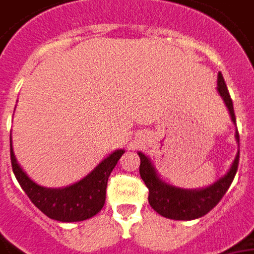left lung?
<instances>
[{"mask_svg":"<svg viewBox=\"0 0 254 254\" xmlns=\"http://www.w3.org/2000/svg\"><path fill=\"white\" fill-rule=\"evenodd\" d=\"M217 92L223 98L224 104L230 112L232 123L237 126L232 99L221 73H218L217 77ZM235 139L239 146L238 130L235 132ZM138 156L141 159L139 174L149 190V196H148L149 204L160 216L171 220H195L207 214L228 190L231 183L234 181V177L237 174L238 163H239V150H238L230 170L223 177L218 178L216 183L199 190H184L163 181L157 174L149 157L145 156L142 152H138Z\"/></svg>","mask_w":254,"mask_h":254,"instance_id":"8db88e82","label":"left lung"}]
</instances>
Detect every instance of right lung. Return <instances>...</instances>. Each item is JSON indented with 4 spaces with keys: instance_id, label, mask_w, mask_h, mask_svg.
I'll return each instance as SVG.
<instances>
[{
    "instance_id": "right-lung-1",
    "label": "right lung",
    "mask_w": 254,
    "mask_h": 254,
    "mask_svg": "<svg viewBox=\"0 0 254 254\" xmlns=\"http://www.w3.org/2000/svg\"><path fill=\"white\" fill-rule=\"evenodd\" d=\"M123 153L124 149L112 152L94 170L77 183L64 188H47L33 181L17 163L10 137V162L17 183L34 206L47 217L62 223L83 221L101 211L106 197L108 178Z\"/></svg>"
}]
</instances>
